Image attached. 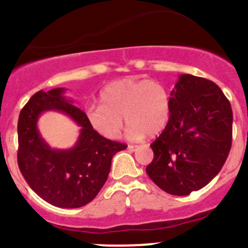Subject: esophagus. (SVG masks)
<instances>
[{
  "instance_id": "obj_1",
  "label": "esophagus",
  "mask_w": 248,
  "mask_h": 248,
  "mask_svg": "<svg viewBox=\"0 0 248 248\" xmlns=\"http://www.w3.org/2000/svg\"><path fill=\"white\" fill-rule=\"evenodd\" d=\"M139 148V146H134V145H129L128 146V150L130 151V152H135L136 150H138Z\"/></svg>"
}]
</instances>
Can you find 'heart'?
<instances>
[{"mask_svg": "<svg viewBox=\"0 0 248 248\" xmlns=\"http://www.w3.org/2000/svg\"><path fill=\"white\" fill-rule=\"evenodd\" d=\"M101 105L86 109L91 128L108 140H117L128 124L126 138L142 140L161 134L168 125L171 113L169 91L161 82L147 79H119L101 91Z\"/></svg>", "mask_w": 248, "mask_h": 248, "instance_id": "obj_1", "label": "heart"}]
</instances>
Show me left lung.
<instances>
[{
  "instance_id": "obj_1",
  "label": "left lung",
  "mask_w": 248,
  "mask_h": 248,
  "mask_svg": "<svg viewBox=\"0 0 248 248\" xmlns=\"http://www.w3.org/2000/svg\"><path fill=\"white\" fill-rule=\"evenodd\" d=\"M168 125L151 145V180L175 196L204 187L220 171L232 140V110L217 84L179 75L170 93Z\"/></svg>"
}]
</instances>
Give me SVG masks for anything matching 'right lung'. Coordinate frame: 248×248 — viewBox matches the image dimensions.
<instances>
[{"instance_id":"add662e5","label":"right lung","mask_w":248,"mask_h":248,"mask_svg":"<svg viewBox=\"0 0 248 248\" xmlns=\"http://www.w3.org/2000/svg\"><path fill=\"white\" fill-rule=\"evenodd\" d=\"M64 87L35 93L20 110L18 120V166L36 195L61 208H79L93 201L105 185L112 158L125 150L124 143L96 133L86 114L64 96ZM56 110L68 115L80 128L72 149H52L37 129L42 112Z\"/></svg>"}]
</instances>
